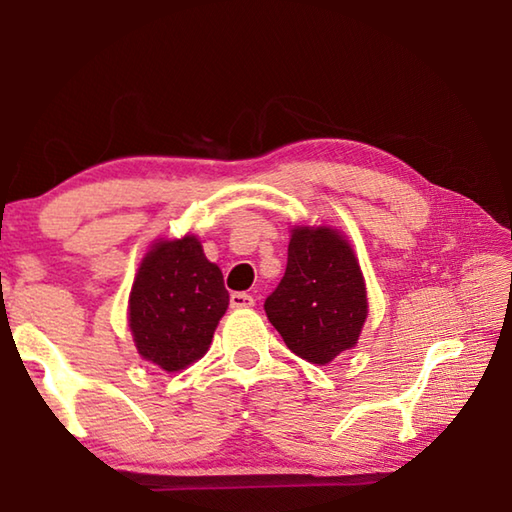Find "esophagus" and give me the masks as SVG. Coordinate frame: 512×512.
I'll return each mask as SVG.
<instances>
[{"label": "esophagus", "mask_w": 512, "mask_h": 512, "mask_svg": "<svg viewBox=\"0 0 512 512\" xmlns=\"http://www.w3.org/2000/svg\"><path fill=\"white\" fill-rule=\"evenodd\" d=\"M253 305H255V300H253V296H250V293L235 291L230 296V307H235V309H244V307H253Z\"/></svg>", "instance_id": "34e87169"}]
</instances>
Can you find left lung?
<instances>
[{"mask_svg": "<svg viewBox=\"0 0 512 512\" xmlns=\"http://www.w3.org/2000/svg\"><path fill=\"white\" fill-rule=\"evenodd\" d=\"M264 311L287 348L318 366L354 348L368 300L348 241L325 225L293 230L287 271Z\"/></svg>", "mask_w": 512, "mask_h": 512, "instance_id": "8db88e82", "label": "left lung"}]
</instances>
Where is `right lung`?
I'll list each match as a JSON object with an SVG mask.
<instances>
[{
    "label": "right lung",
    "instance_id": "obj_1",
    "mask_svg": "<svg viewBox=\"0 0 512 512\" xmlns=\"http://www.w3.org/2000/svg\"><path fill=\"white\" fill-rule=\"evenodd\" d=\"M219 266L207 262L196 237L158 241L142 259L131 291L137 352L176 372L201 359L228 309Z\"/></svg>",
    "mask_w": 512,
    "mask_h": 512
}]
</instances>
